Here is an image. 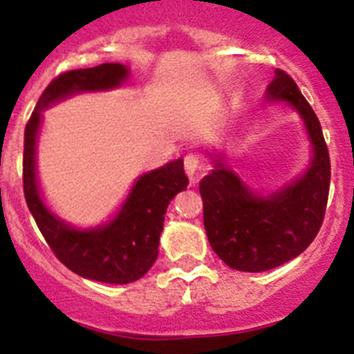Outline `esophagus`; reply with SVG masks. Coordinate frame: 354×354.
Here are the masks:
<instances>
[{"instance_id":"obj_1","label":"esophagus","mask_w":354,"mask_h":354,"mask_svg":"<svg viewBox=\"0 0 354 354\" xmlns=\"http://www.w3.org/2000/svg\"><path fill=\"white\" fill-rule=\"evenodd\" d=\"M184 168H186L187 177L195 183L196 177H198V170H200V159L193 154H187L184 158Z\"/></svg>"}]
</instances>
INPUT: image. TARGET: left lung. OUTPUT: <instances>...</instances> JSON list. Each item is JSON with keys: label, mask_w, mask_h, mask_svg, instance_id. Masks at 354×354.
<instances>
[{"label": "left lung", "mask_w": 354, "mask_h": 354, "mask_svg": "<svg viewBox=\"0 0 354 354\" xmlns=\"http://www.w3.org/2000/svg\"><path fill=\"white\" fill-rule=\"evenodd\" d=\"M266 102H286L299 115L310 142V159L299 177L274 192L250 187L227 162L207 152L212 170L200 180L204 227L211 248L232 270L259 273L286 264L317 236L330 192V156L314 109L298 84L277 68Z\"/></svg>", "instance_id": "8db88e82"}]
</instances>
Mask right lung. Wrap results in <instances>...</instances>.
<instances>
[{
    "label": "right lung",
    "instance_id": "add662e5",
    "mask_svg": "<svg viewBox=\"0 0 354 354\" xmlns=\"http://www.w3.org/2000/svg\"><path fill=\"white\" fill-rule=\"evenodd\" d=\"M129 72V67L122 64H102L60 74L44 90L24 131L23 183L31 216L68 270L102 283L136 282L152 268L168 204L187 187L183 159L140 175L108 221L80 228L62 220L44 198L37 174V145L46 109L77 93L118 88L126 83Z\"/></svg>",
    "mask_w": 354,
    "mask_h": 354
}]
</instances>
